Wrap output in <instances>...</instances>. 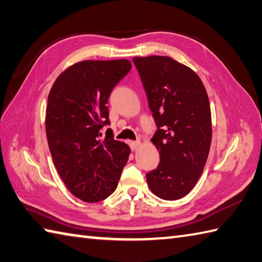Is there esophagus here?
<instances>
[{
	"label": "esophagus",
	"mask_w": 262,
	"mask_h": 262,
	"mask_svg": "<svg viewBox=\"0 0 262 262\" xmlns=\"http://www.w3.org/2000/svg\"><path fill=\"white\" fill-rule=\"evenodd\" d=\"M129 145H130V148L132 149V150H135V149H137L139 146H140V141L139 140L129 141Z\"/></svg>",
	"instance_id": "1"
}]
</instances>
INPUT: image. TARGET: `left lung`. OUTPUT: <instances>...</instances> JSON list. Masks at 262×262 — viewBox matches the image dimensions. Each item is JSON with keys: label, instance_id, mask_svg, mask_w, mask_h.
Masks as SVG:
<instances>
[{"label": "left lung", "instance_id": "1", "mask_svg": "<svg viewBox=\"0 0 262 262\" xmlns=\"http://www.w3.org/2000/svg\"><path fill=\"white\" fill-rule=\"evenodd\" d=\"M157 131L151 141L161 154L146 174L158 198L178 200L193 189L211 143V113L206 88L190 68L168 56L133 57Z\"/></svg>", "mask_w": 262, "mask_h": 262}]
</instances>
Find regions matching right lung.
<instances>
[{
  "label": "right lung",
  "mask_w": 262,
  "mask_h": 262,
  "mask_svg": "<svg viewBox=\"0 0 262 262\" xmlns=\"http://www.w3.org/2000/svg\"><path fill=\"white\" fill-rule=\"evenodd\" d=\"M127 60L82 61L55 80L46 107V136L55 167L80 200L98 202L115 191L130 155L114 140L106 106L112 90L131 70Z\"/></svg>",
  "instance_id": "right-lung-1"
}]
</instances>
